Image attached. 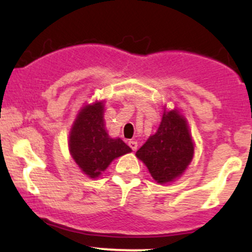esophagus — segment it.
<instances>
[{"mask_svg":"<svg viewBox=\"0 0 252 252\" xmlns=\"http://www.w3.org/2000/svg\"><path fill=\"white\" fill-rule=\"evenodd\" d=\"M128 145H129V146H130V149L133 150V151H135V150L138 149V142H136V141H133V140L129 141Z\"/></svg>","mask_w":252,"mask_h":252,"instance_id":"esophagus-1","label":"esophagus"}]
</instances>
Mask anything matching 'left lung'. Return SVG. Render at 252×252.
<instances>
[{
    "label": "left lung",
    "mask_w": 252,
    "mask_h": 252,
    "mask_svg": "<svg viewBox=\"0 0 252 252\" xmlns=\"http://www.w3.org/2000/svg\"><path fill=\"white\" fill-rule=\"evenodd\" d=\"M194 156V142L187 119L179 111H164L154 135L136 151L150 174L159 184L174 182L184 173Z\"/></svg>",
    "instance_id": "left-lung-1"
}]
</instances>
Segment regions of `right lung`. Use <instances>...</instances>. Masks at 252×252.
<instances>
[{
	"instance_id": "right-lung-1",
	"label": "right lung",
	"mask_w": 252,
	"mask_h": 252,
	"mask_svg": "<svg viewBox=\"0 0 252 252\" xmlns=\"http://www.w3.org/2000/svg\"><path fill=\"white\" fill-rule=\"evenodd\" d=\"M103 102L96 101L79 111L69 134V151L81 172L97 178L117 157L129 154L130 147L122 139H112L103 121Z\"/></svg>"
}]
</instances>
